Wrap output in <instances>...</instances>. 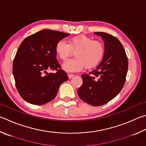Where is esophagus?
Instances as JSON below:
<instances>
[{
  "label": "esophagus",
  "instance_id": "34e87169",
  "mask_svg": "<svg viewBox=\"0 0 146 146\" xmlns=\"http://www.w3.org/2000/svg\"><path fill=\"white\" fill-rule=\"evenodd\" d=\"M68 77H69V78H71L72 77H73L74 76V75L73 74H71V73H69L68 75Z\"/></svg>",
  "mask_w": 146,
  "mask_h": 146
}]
</instances>
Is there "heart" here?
Here are the masks:
<instances>
[{"instance_id": "heart-1", "label": "heart", "mask_w": 146, "mask_h": 146, "mask_svg": "<svg viewBox=\"0 0 146 146\" xmlns=\"http://www.w3.org/2000/svg\"><path fill=\"white\" fill-rule=\"evenodd\" d=\"M55 53L60 60H65L75 52V59L66 60L63 70L68 72L80 71L86 67L92 69L99 64L105 54L104 45L100 41H93L85 36H78L69 39L68 43L64 41L57 42Z\"/></svg>"}]
</instances>
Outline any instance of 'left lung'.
<instances>
[{
  "label": "left lung",
  "instance_id": "8db88e82",
  "mask_svg": "<svg viewBox=\"0 0 146 146\" xmlns=\"http://www.w3.org/2000/svg\"><path fill=\"white\" fill-rule=\"evenodd\" d=\"M105 45L102 61L94 70L83 74V84L78 89L80 98L89 105L100 106L114 98L125 83L128 58L121 42L109 34L98 32Z\"/></svg>",
  "mask_w": 146,
  "mask_h": 146
}]
</instances>
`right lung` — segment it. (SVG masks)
Wrapping results in <instances>:
<instances>
[{
	"label": "right lung",
	"instance_id": "right-lung-1",
	"mask_svg": "<svg viewBox=\"0 0 146 146\" xmlns=\"http://www.w3.org/2000/svg\"><path fill=\"white\" fill-rule=\"evenodd\" d=\"M68 36L44 29L20 44L13 60V74L18 92L27 102L40 105L51 102L60 85L68 80L67 74L60 69L55 50L57 42ZM49 69L57 72L48 74Z\"/></svg>",
	"mask_w": 146,
	"mask_h": 146
}]
</instances>
